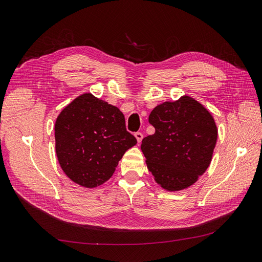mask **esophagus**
<instances>
[{"mask_svg":"<svg viewBox=\"0 0 262 262\" xmlns=\"http://www.w3.org/2000/svg\"><path fill=\"white\" fill-rule=\"evenodd\" d=\"M134 136H136L139 143L142 141V139H143V133H142V132H136V134H134Z\"/></svg>","mask_w":262,"mask_h":262,"instance_id":"obj_1","label":"esophagus"}]
</instances>
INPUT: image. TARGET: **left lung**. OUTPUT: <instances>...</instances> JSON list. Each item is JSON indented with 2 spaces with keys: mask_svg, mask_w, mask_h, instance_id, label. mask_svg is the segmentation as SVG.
Segmentation results:
<instances>
[{
  "mask_svg": "<svg viewBox=\"0 0 262 262\" xmlns=\"http://www.w3.org/2000/svg\"><path fill=\"white\" fill-rule=\"evenodd\" d=\"M155 133L142 140L148 170L169 191L185 189L203 175L212 160L217 129L211 114L191 97L166 101L148 117Z\"/></svg>",
  "mask_w": 262,
  "mask_h": 262,
  "instance_id": "1",
  "label": "left lung"
}]
</instances>
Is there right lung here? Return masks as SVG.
<instances>
[{"mask_svg": "<svg viewBox=\"0 0 262 262\" xmlns=\"http://www.w3.org/2000/svg\"><path fill=\"white\" fill-rule=\"evenodd\" d=\"M54 131L61 168L87 188L107 181L125 150L137 144L120 110L92 94L81 95L63 109Z\"/></svg>", "mask_w": 262, "mask_h": 262, "instance_id": "add662e5", "label": "right lung"}]
</instances>
